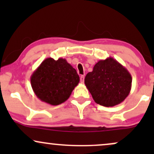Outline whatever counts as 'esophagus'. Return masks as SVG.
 I'll return each instance as SVG.
<instances>
[{
	"mask_svg": "<svg viewBox=\"0 0 154 154\" xmlns=\"http://www.w3.org/2000/svg\"><path fill=\"white\" fill-rule=\"evenodd\" d=\"M84 79H85V76L84 75H81L80 77V82L83 83L84 82Z\"/></svg>",
	"mask_w": 154,
	"mask_h": 154,
	"instance_id": "1",
	"label": "esophagus"
}]
</instances>
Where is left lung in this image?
<instances>
[{"label": "left lung", "instance_id": "left-lung-1", "mask_svg": "<svg viewBox=\"0 0 154 154\" xmlns=\"http://www.w3.org/2000/svg\"><path fill=\"white\" fill-rule=\"evenodd\" d=\"M85 84L96 103L114 106L130 94L132 77L128 70L112 57L100 60L88 72Z\"/></svg>", "mask_w": 154, "mask_h": 154}]
</instances>
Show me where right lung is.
<instances>
[{"mask_svg": "<svg viewBox=\"0 0 154 154\" xmlns=\"http://www.w3.org/2000/svg\"><path fill=\"white\" fill-rule=\"evenodd\" d=\"M31 86L36 96L53 106L63 103L69 98L79 82L77 71L66 59L47 58L30 77Z\"/></svg>", "mask_w": 154, "mask_h": 154, "instance_id": "obj_1", "label": "right lung"}]
</instances>
